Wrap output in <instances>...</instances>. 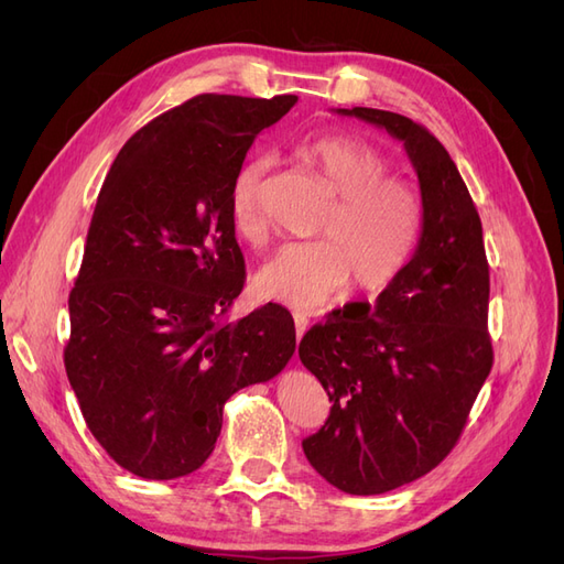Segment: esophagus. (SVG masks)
Listing matches in <instances>:
<instances>
[{"instance_id": "esophagus-1", "label": "esophagus", "mask_w": 564, "mask_h": 564, "mask_svg": "<svg viewBox=\"0 0 564 564\" xmlns=\"http://www.w3.org/2000/svg\"><path fill=\"white\" fill-rule=\"evenodd\" d=\"M308 315L305 313H301V311H296L294 313V327H296V338H301L303 334H305V329H308Z\"/></svg>"}]
</instances>
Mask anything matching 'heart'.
<instances>
[{
	"label": "heart",
	"instance_id": "obj_1",
	"mask_svg": "<svg viewBox=\"0 0 564 564\" xmlns=\"http://www.w3.org/2000/svg\"><path fill=\"white\" fill-rule=\"evenodd\" d=\"M294 155L334 199L317 226L319 240L284 245L256 272V292L299 311L329 301L348 282L362 294L383 292L412 263L421 240L423 204L414 185L390 176L386 152L355 135L305 141ZM268 172L270 158L256 155L232 181V228L249 245L265 240Z\"/></svg>",
	"mask_w": 564,
	"mask_h": 564
}]
</instances>
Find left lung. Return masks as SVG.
I'll list each match as a JSON object with an SVG mask.
<instances>
[{
	"mask_svg": "<svg viewBox=\"0 0 564 564\" xmlns=\"http://www.w3.org/2000/svg\"><path fill=\"white\" fill-rule=\"evenodd\" d=\"M406 148L423 199L412 263L377 305L346 308L303 334L301 362L332 409L303 440L305 458L348 494H383L447 458L494 365L482 224L454 160L419 122L388 110H338Z\"/></svg>",
	"mask_w": 564,
	"mask_h": 564,
	"instance_id": "1",
	"label": "left lung"
}]
</instances>
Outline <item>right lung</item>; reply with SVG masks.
Instances as JSON below:
<instances>
[{
  "label": "right lung",
  "instance_id": "1",
  "mask_svg": "<svg viewBox=\"0 0 564 564\" xmlns=\"http://www.w3.org/2000/svg\"><path fill=\"white\" fill-rule=\"evenodd\" d=\"M294 104L199 94L135 131L98 193L63 362L98 445L145 480L197 470L228 398L294 355L284 305L230 319L247 280L232 181Z\"/></svg>",
  "mask_w": 564,
  "mask_h": 564
}]
</instances>
